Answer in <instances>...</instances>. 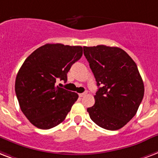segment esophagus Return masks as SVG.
Returning a JSON list of instances; mask_svg holds the SVG:
<instances>
[{
	"label": "esophagus",
	"instance_id": "obj_1",
	"mask_svg": "<svg viewBox=\"0 0 158 158\" xmlns=\"http://www.w3.org/2000/svg\"><path fill=\"white\" fill-rule=\"evenodd\" d=\"M86 94H87V92L81 93V94H79V96H80L81 98V97H83V96H85V95H86Z\"/></svg>",
	"mask_w": 158,
	"mask_h": 158
}]
</instances>
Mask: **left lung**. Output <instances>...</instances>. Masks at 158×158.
<instances>
[{"label": "left lung", "instance_id": "obj_1", "mask_svg": "<svg viewBox=\"0 0 158 158\" xmlns=\"http://www.w3.org/2000/svg\"><path fill=\"white\" fill-rule=\"evenodd\" d=\"M99 86L95 105L87 109L91 120L103 129H121L136 114L144 85L136 63L117 47H83Z\"/></svg>", "mask_w": 158, "mask_h": 158}]
</instances>
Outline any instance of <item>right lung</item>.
Instances as JSON below:
<instances>
[{"mask_svg": "<svg viewBox=\"0 0 158 158\" xmlns=\"http://www.w3.org/2000/svg\"><path fill=\"white\" fill-rule=\"evenodd\" d=\"M81 56V46L47 44L25 59L15 89L21 111L33 125L49 129L65 119L78 95L55 83L57 79L67 81V73Z\"/></svg>", "mask_w": 158, "mask_h": 158, "instance_id": "obj_1", "label": "right lung"}]
</instances>
